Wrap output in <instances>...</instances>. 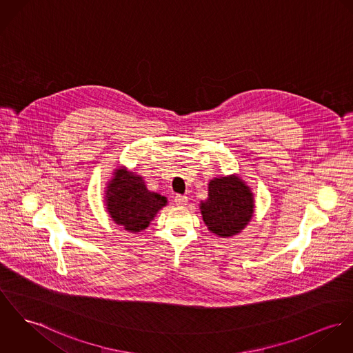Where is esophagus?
<instances>
[{
    "mask_svg": "<svg viewBox=\"0 0 353 353\" xmlns=\"http://www.w3.org/2000/svg\"><path fill=\"white\" fill-rule=\"evenodd\" d=\"M174 201L176 205H186L188 203V196L186 195H181V194H176L174 196Z\"/></svg>",
    "mask_w": 353,
    "mask_h": 353,
    "instance_id": "34e87169",
    "label": "esophagus"
}]
</instances>
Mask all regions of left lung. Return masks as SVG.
Listing matches in <instances>:
<instances>
[{
  "mask_svg": "<svg viewBox=\"0 0 353 353\" xmlns=\"http://www.w3.org/2000/svg\"><path fill=\"white\" fill-rule=\"evenodd\" d=\"M201 213L209 230L230 237L248 224L254 213V196L237 176L214 178L209 183V196L201 202Z\"/></svg>",
  "mask_w": 353,
  "mask_h": 353,
  "instance_id": "8db88e82",
  "label": "left lung"
}]
</instances>
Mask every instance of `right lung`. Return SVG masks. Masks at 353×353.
Wrapping results in <instances>:
<instances>
[{"label":"right lung","instance_id":"right-lung-1","mask_svg":"<svg viewBox=\"0 0 353 353\" xmlns=\"http://www.w3.org/2000/svg\"><path fill=\"white\" fill-rule=\"evenodd\" d=\"M108 212L116 224L129 232L145 229L155 214L167 203V198L148 192L141 176L127 170H116L106 192Z\"/></svg>","mask_w":353,"mask_h":353}]
</instances>
